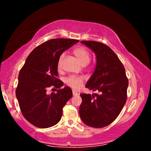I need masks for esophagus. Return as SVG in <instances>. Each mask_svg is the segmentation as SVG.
I'll return each mask as SVG.
<instances>
[{
    "label": "esophagus",
    "mask_w": 151,
    "mask_h": 151,
    "mask_svg": "<svg viewBox=\"0 0 151 151\" xmlns=\"http://www.w3.org/2000/svg\"><path fill=\"white\" fill-rule=\"evenodd\" d=\"M73 96H77L78 94V93H76V91H73Z\"/></svg>",
    "instance_id": "obj_1"
}]
</instances>
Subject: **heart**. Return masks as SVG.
Here are the masks:
<instances>
[{
	"label": "heart",
	"mask_w": 151,
	"mask_h": 151,
	"mask_svg": "<svg viewBox=\"0 0 151 151\" xmlns=\"http://www.w3.org/2000/svg\"><path fill=\"white\" fill-rule=\"evenodd\" d=\"M74 55L77 58L78 62L80 63L81 65L83 66H85L90 63L91 56L90 52L86 49V48L83 47H78L75 48L73 51ZM64 54H62L59 58H58V69H60L62 67V63L64 58ZM84 81L83 77L81 76H70L66 79V83L68 84V85L71 87L78 89L81 87L83 85Z\"/></svg>",
	"instance_id": "b5f03b06"
}]
</instances>
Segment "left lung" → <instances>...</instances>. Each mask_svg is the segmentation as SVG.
I'll return each mask as SVG.
<instances>
[{
    "instance_id": "obj_1",
    "label": "left lung",
    "mask_w": 151,
    "mask_h": 151,
    "mask_svg": "<svg viewBox=\"0 0 151 151\" xmlns=\"http://www.w3.org/2000/svg\"><path fill=\"white\" fill-rule=\"evenodd\" d=\"M81 42L96 55L95 69L86 88L98 93L80 94L79 114L87 126L103 128L111 124L123 108L129 81L123 65L111 48L96 41Z\"/></svg>"
}]
</instances>
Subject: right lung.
Segmentation results:
<instances>
[{
    "label": "right lung",
    "mask_w": 151,
    "mask_h": 151,
    "mask_svg": "<svg viewBox=\"0 0 151 151\" xmlns=\"http://www.w3.org/2000/svg\"><path fill=\"white\" fill-rule=\"evenodd\" d=\"M79 40L55 39L38 46L28 56L20 70L16 96L22 115L34 126L46 129L57 124L63 108L73 96L68 86L48 94V87L60 88L58 61L66 50Z\"/></svg>",
    "instance_id": "obj_1"
}]
</instances>
